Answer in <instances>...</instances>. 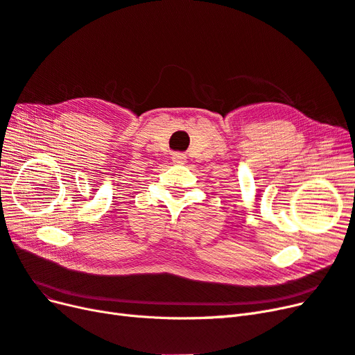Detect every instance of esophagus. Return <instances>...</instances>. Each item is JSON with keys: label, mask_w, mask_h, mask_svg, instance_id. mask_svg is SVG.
<instances>
[{"label": "esophagus", "mask_w": 355, "mask_h": 355, "mask_svg": "<svg viewBox=\"0 0 355 355\" xmlns=\"http://www.w3.org/2000/svg\"><path fill=\"white\" fill-rule=\"evenodd\" d=\"M171 158H173V163H176V164H184L187 159L185 154H182V153H175Z\"/></svg>", "instance_id": "34e87169"}]
</instances>
